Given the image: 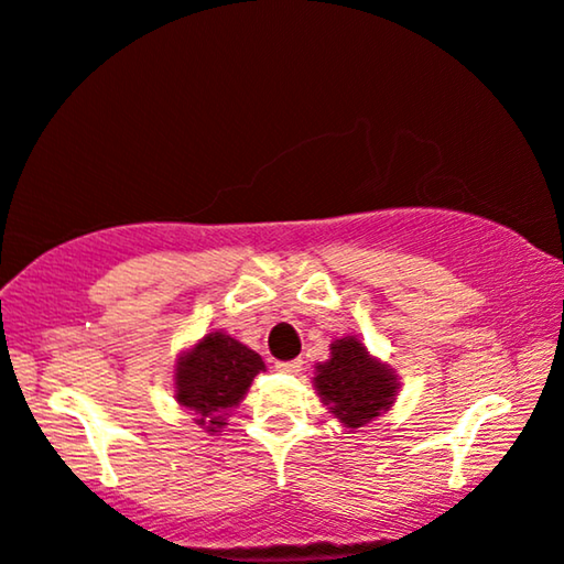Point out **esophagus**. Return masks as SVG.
<instances>
[{
	"label": "esophagus",
	"mask_w": 564,
	"mask_h": 564,
	"mask_svg": "<svg viewBox=\"0 0 564 564\" xmlns=\"http://www.w3.org/2000/svg\"><path fill=\"white\" fill-rule=\"evenodd\" d=\"M275 369H278V371H283V373H299V371H302V358H294V360H278Z\"/></svg>",
	"instance_id": "esophagus-1"
}]
</instances>
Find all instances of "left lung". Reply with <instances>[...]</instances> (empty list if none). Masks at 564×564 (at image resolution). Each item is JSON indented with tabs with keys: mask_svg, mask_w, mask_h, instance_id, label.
Segmentation results:
<instances>
[{
	"mask_svg": "<svg viewBox=\"0 0 564 564\" xmlns=\"http://www.w3.org/2000/svg\"><path fill=\"white\" fill-rule=\"evenodd\" d=\"M333 358L317 366L314 387L322 402L343 420V425L360 427L379 417L394 402L397 381L392 369L381 366L356 337H343L329 345Z\"/></svg>",
	"mask_w": 564,
	"mask_h": 564,
	"instance_id": "obj_1",
	"label": "left lung"
}]
</instances>
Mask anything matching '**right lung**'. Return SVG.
I'll return each mask as SVG.
<instances>
[{"label": "right lung", "instance_id": "right-lung-1", "mask_svg": "<svg viewBox=\"0 0 564 564\" xmlns=\"http://www.w3.org/2000/svg\"><path fill=\"white\" fill-rule=\"evenodd\" d=\"M260 371H265V364L258 352L235 337L212 333L177 364L175 397L200 415L198 425L214 431L224 425V412L239 404Z\"/></svg>", "mask_w": 564, "mask_h": 564}]
</instances>
